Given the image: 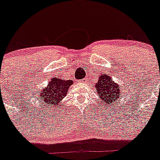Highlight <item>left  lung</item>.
Returning a JSON list of instances; mask_svg holds the SVG:
<instances>
[{
  "instance_id": "1",
  "label": "left lung",
  "mask_w": 160,
  "mask_h": 160,
  "mask_svg": "<svg viewBox=\"0 0 160 160\" xmlns=\"http://www.w3.org/2000/svg\"><path fill=\"white\" fill-rule=\"evenodd\" d=\"M96 88L98 95L104 104L113 103L119 97L120 86L112 81V79L107 74L101 76L96 83Z\"/></svg>"
}]
</instances>
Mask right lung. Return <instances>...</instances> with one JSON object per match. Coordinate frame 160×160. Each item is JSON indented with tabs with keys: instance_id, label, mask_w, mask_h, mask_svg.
Masks as SVG:
<instances>
[{
	"instance_id": "add662e5",
	"label": "right lung",
	"mask_w": 160,
	"mask_h": 160,
	"mask_svg": "<svg viewBox=\"0 0 160 160\" xmlns=\"http://www.w3.org/2000/svg\"><path fill=\"white\" fill-rule=\"evenodd\" d=\"M72 83L70 80H64L62 79L53 78L49 83L48 87L43 89L39 94L42 101L45 102V106L50 107L51 106L58 105L62 98L66 95L67 91Z\"/></svg>"
}]
</instances>
